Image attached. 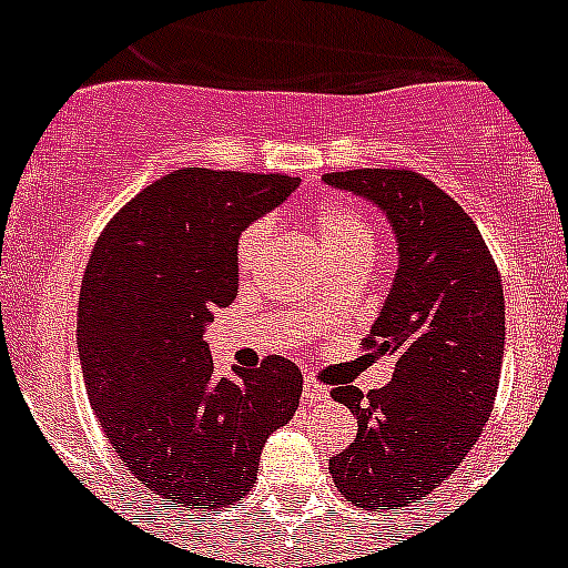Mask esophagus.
<instances>
[{
	"instance_id": "esophagus-1",
	"label": "esophagus",
	"mask_w": 568,
	"mask_h": 568,
	"mask_svg": "<svg viewBox=\"0 0 568 568\" xmlns=\"http://www.w3.org/2000/svg\"><path fill=\"white\" fill-rule=\"evenodd\" d=\"M329 393L327 386H321L318 381L313 378H304V400H310V404H318V400H327Z\"/></svg>"
}]
</instances>
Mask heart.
Segmentation results:
<instances>
[{
	"instance_id": "heart-1",
	"label": "heart",
	"mask_w": 568,
	"mask_h": 568,
	"mask_svg": "<svg viewBox=\"0 0 568 568\" xmlns=\"http://www.w3.org/2000/svg\"><path fill=\"white\" fill-rule=\"evenodd\" d=\"M315 239H318L321 250L327 264H341V261H373L375 253V230L366 222V215L346 204H327L315 215L313 222ZM270 241V222L250 224L239 239L235 247V267L241 275L255 273L261 255L267 250Z\"/></svg>"
}]
</instances>
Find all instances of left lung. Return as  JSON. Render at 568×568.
Listing matches in <instances>:
<instances>
[{
  "label": "left lung",
  "instance_id": "left-lung-1",
  "mask_svg": "<svg viewBox=\"0 0 568 568\" xmlns=\"http://www.w3.org/2000/svg\"><path fill=\"white\" fill-rule=\"evenodd\" d=\"M373 202L395 233L398 270L366 349L393 355V381L333 398L358 435L329 475L361 509L424 500L480 438L504 364V287L480 230L455 199L413 170H346L321 179Z\"/></svg>",
  "mask_w": 568,
  "mask_h": 568
}]
</instances>
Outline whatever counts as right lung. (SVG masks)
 Wrapping results in <instances>:
<instances>
[{
  "label": "right lung",
  "mask_w": 568,
  "mask_h": 568,
  "mask_svg": "<svg viewBox=\"0 0 568 568\" xmlns=\"http://www.w3.org/2000/svg\"><path fill=\"white\" fill-rule=\"evenodd\" d=\"M295 187L275 173L173 170L113 215L84 270L77 341L90 406L135 478L193 511L239 504L267 438L298 409L293 361L219 375L204 341L239 295L241 230Z\"/></svg>",
  "instance_id": "obj_1"
}]
</instances>
